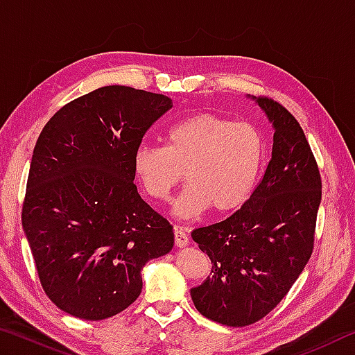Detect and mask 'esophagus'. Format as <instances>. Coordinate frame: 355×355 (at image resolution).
<instances>
[{
  "label": "esophagus",
  "instance_id": "1",
  "mask_svg": "<svg viewBox=\"0 0 355 355\" xmlns=\"http://www.w3.org/2000/svg\"><path fill=\"white\" fill-rule=\"evenodd\" d=\"M173 239H175V245L177 248H186L189 244V238L186 233L182 230V228H175V233H173Z\"/></svg>",
  "mask_w": 355,
  "mask_h": 355
}]
</instances>
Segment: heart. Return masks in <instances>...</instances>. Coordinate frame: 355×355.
<instances>
[{
	"label": "heart",
	"instance_id": "obj_1",
	"mask_svg": "<svg viewBox=\"0 0 355 355\" xmlns=\"http://www.w3.org/2000/svg\"><path fill=\"white\" fill-rule=\"evenodd\" d=\"M261 158L263 139L254 125L200 112L167 130L164 147H137L133 169L144 191L159 202L169 199L184 172L189 184L173 202V213L196 218L208 208L225 214L243 207Z\"/></svg>",
	"mask_w": 355,
	"mask_h": 355
}]
</instances>
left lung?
<instances>
[{"instance_id": "obj_1", "label": "left lung", "mask_w": 355, "mask_h": 355, "mask_svg": "<svg viewBox=\"0 0 355 355\" xmlns=\"http://www.w3.org/2000/svg\"><path fill=\"white\" fill-rule=\"evenodd\" d=\"M255 100L275 130L261 182L230 218L191 233L213 263L211 277L191 297L203 316L230 327L260 321L290 291L313 252L322 194L297 120L272 98Z\"/></svg>"}]
</instances>
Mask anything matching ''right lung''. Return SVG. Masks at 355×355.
Returning <instances> with one entry per match:
<instances>
[{
	"label": "right lung",
	"instance_id": "1",
	"mask_svg": "<svg viewBox=\"0 0 355 355\" xmlns=\"http://www.w3.org/2000/svg\"><path fill=\"white\" fill-rule=\"evenodd\" d=\"M172 100L105 86L62 106L35 142L21 224L42 288L71 316L100 321L139 297L141 269L173 248L141 199L133 155Z\"/></svg>",
	"mask_w": 355,
	"mask_h": 355
}]
</instances>
